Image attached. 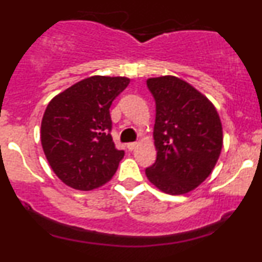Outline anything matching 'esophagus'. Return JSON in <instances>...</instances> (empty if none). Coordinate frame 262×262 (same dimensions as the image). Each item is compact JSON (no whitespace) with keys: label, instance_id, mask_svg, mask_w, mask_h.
<instances>
[{"label":"esophagus","instance_id":"34e87169","mask_svg":"<svg viewBox=\"0 0 262 262\" xmlns=\"http://www.w3.org/2000/svg\"><path fill=\"white\" fill-rule=\"evenodd\" d=\"M138 145H139V143H137V141H134V143H129V144L127 145V147H128V149L130 150V151H133V150L135 149V147L138 146Z\"/></svg>","mask_w":262,"mask_h":262}]
</instances>
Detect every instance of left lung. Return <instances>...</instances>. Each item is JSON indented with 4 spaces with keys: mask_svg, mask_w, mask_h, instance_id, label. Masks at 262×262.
<instances>
[{
    "mask_svg": "<svg viewBox=\"0 0 262 262\" xmlns=\"http://www.w3.org/2000/svg\"><path fill=\"white\" fill-rule=\"evenodd\" d=\"M156 101V162L146 177L166 194L194 190L215 168L223 145L222 123L213 103L174 75L149 78Z\"/></svg>",
    "mask_w": 262,
    "mask_h": 262,
    "instance_id": "obj_1",
    "label": "left lung"
}]
</instances>
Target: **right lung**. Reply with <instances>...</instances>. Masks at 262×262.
<instances>
[{
    "instance_id": "right-lung-1",
    "label": "right lung",
    "mask_w": 262,
    "mask_h": 262,
    "mask_svg": "<svg viewBox=\"0 0 262 262\" xmlns=\"http://www.w3.org/2000/svg\"><path fill=\"white\" fill-rule=\"evenodd\" d=\"M127 77L93 75L63 90L47 105L41 145L55 174L68 187L93 190L110 182L124 151L110 133V107L128 86Z\"/></svg>"
}]
</instances>
